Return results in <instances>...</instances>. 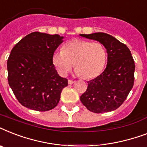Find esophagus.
<instances>
[{
    "mask_svg": "<svg viewBox=\"0 0 147 147\" xmlns=\"http://www.w3.org/2000/svg\"><path fill=\"white\" fill-rule=\"evenodd\" d=\"M68 82H69V85H72V84H73V83L75 82V81H73V80H70V79H69V80L68 81Z\"/></svg>",
    "mask_w": 147,
    "mask_h": 147,
    "instance_id": "34e87169",
    "label": "esophagus"
}]
</instances>
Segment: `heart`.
Instances as JSON below:
<instances>
[{
  "mask_svg": "<svg viewBox=\"0 0 147 147\" xmlns=\"http://www.w3.org/2000/svg\"><path fill=\"white\" fill-rule=\"evenodd\" d=\"M107 61V51L102 43L88 40H71L63 46L62 51L53 54V62L62 76L74 67L77 75L85 79L96 78L101 73Z\"/></svg>",
  "mask_w": 147,
  "mask_h": 147,
  "instance_id": "heart-1",
  "label": "heart"
}]
</instances>
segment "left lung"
Returning a JSON list of instances; mask_svg holds the SVG:
<instances>
[{"label": "left lung", "instance_id": "obj_1", "mask_svg": "<svg viewBox=\"0 0 147 147\" xmlns=\"http://www.w3.org/2000/svg\"><path fill=\"white\" fill-rule=\"evenodd\" d=\"M104 45L107 53L106 69L88 82L80 100L88 111L97 114L118 108L127 98L134 83L135 64L130 49L116 38L105 33L80 34Z\"/></svg>", "mask_w": 147, "mask_h": 147}]
</instances>
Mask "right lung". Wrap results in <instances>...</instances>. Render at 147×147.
Segmentation results:
<instances>
[{
    "label": "right lung",
    "instance_id": "obj_1",
    "mask_svg": "<svg viewBox=\"0 0 147 147\" xmlns=\"http://www.w3.org/2000/svg\"><path fill=\"white\" fill-rule=\"evenodd\" d=\"M58 34L33 32L15 45L7 62V79L15 97L23 106L37 111L56 107L67 78L59 76L53 56L62 43Z\"/></svg>",
    "mask_w": 147,
    "mask_h": 147
}]
</instances>
